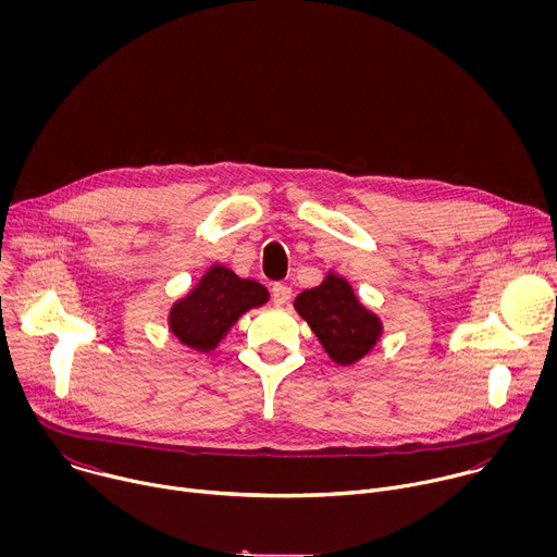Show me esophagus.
<instances>
[{"instance_id": "esophagus-1", "label": "esophagus", "mask_w": 557, "mask_h": 557, "mask_svg": "<svg viewBox=\"0 0 557 557\" xmlns=\"http://www.w3.org/2000/svg\"><path fill=\"white\" fill-rule=\"evenodd\" d=\"M290 295H293L290 286H286V284H282V282H275V284L271 286V299H273L275 304H286V301L290 299Z\"/></svg>"}]
</instances>
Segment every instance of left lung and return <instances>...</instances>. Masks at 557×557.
Here are the masks:
<instances>
[{
	"label": "left lung",
	"mask_w": 557,
	"mask_h": 557,
	"mask_svg": "<svg viewBox=\"0 0 557 557\" xmlns=\"http://www.w3.org/2000/svg\"><path fill=\"white\" fill-rule=\"evenodd\" d=\"M295 310L342 366L361 359L381 335L376 317L357 301L350 284L335 275H329L320 286L301 290L295 297Z\"/></svg>",
	"instance_id": "8db88e82"
}]
</instances>
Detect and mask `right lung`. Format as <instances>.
Returning <instances> with one entry per match:
<instances>
[{
  "label": "right lung",
  "instance_id": "obj_1",
  "mask_svg": "<svg viewBox=\"0 0 557 557\" xmlns=\"http://www.w3.org/2000/svg\"><path fill=\"white\" fill-rule=\"evenodd\" d=\"M267 299L269 293L262 284L240 280L224 267H213L196 290L172 308V333L189 348L209 352L237 317Z\"/></svg>",
  "mask_w": 557,
  "mask_h": 557
}]
</instances>
